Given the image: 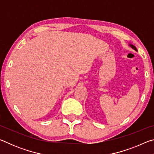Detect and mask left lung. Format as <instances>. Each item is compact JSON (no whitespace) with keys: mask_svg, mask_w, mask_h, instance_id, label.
<instances>
[{"mask_svg":"<svg viewBox=\"0 0 154 154\" xmlns=\"http://www.w3.org/2000/svg\"><path fill=\"white\" fill-rule=\"evenodd\" d=\"M130 47H131V48L133 49H134L135 51H137V48H136V47H135L134 45H132V44H130L129 45Z\"/></svg>","mask_w":154,"mask_h":154,"instance_id":"left-lung-1","label":"left lung"}]
</instances>
